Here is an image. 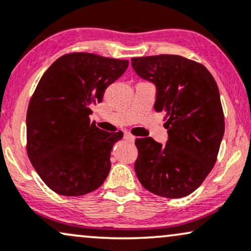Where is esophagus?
Listing matches in <instances>:
<instances>
[{"instance_id":"obj_1","label":"esophagus","mask_w":251,"mask_h":251,"mask_svg":"<svg viewBox=\"0 0 251 251\" xmlns=\"http://www.w3.org/2000/svg\"><path fill=\"white\" fill-rule=\"evenodd\" d=\"M124 137H125L126 140L131 141V143H133V141L135 140V137H133V135L129 134V133H125V135H124Z\"/></svg>"}]
</instances>
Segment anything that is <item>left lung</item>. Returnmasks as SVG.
I'll return each mask as SVG.
<instances>
[{
    "mask_svg": "<svg viewBox=\"0 0 251 251\" xmlns=\"http://www.w3.org/2000/svg\"><path fill=\"white\" fill-rule=\"evenodd\" d=\"M139 77L156 87L154 110L167 122L166 145L152 138L135 140L134 170L144 188L168 199L199 188L216 162L225 133L219 87L200 63L177 55L132 58Z\"/></svg>",
    "mask_w": 251,
    "mask_h": 251,
    "instance_id": "8db88e82",
    "label": "left lung"
}]
</instances>
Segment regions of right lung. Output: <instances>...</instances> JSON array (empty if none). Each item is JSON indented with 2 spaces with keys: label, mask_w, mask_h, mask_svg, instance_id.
I'll return each instance as SVG.
<instances>
[{
  "label": "right lung",
  "mask_w": 251,
  "mask_h": 251,
  "mask_svg": "<svg viewBox=\"0 0 251 251\" xmlns=\"http://www.w3.org/2000/svg\"><path fill=\"white\" fill-rule=\"evenodd\" d=\"M128 66L95 53L59 57L42 76L26 112V152L44 183L60 195L80 196L102 185L123 132L90 123L91 107Z\"/></svg>",
  "instance_id": "obj_1"
}]
</instances>
